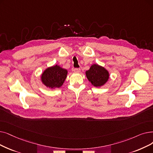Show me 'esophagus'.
Instances as JSON below:
<instances>
[{
	"label": "esophagus",
	"mask_w": 153,
	"mask_h": 153,
	"mask_svg": "<svg viewBox=\"0 0 153 153\" xmlns=\"http://www.w3.org/2000/svg\"><path fill=\"white\" fill-rule=\"evenodd\" d=\"M80 71H81V69H79V68H75V69H74V72L75 73H79V72H80Z\"/></svg>",
	"instance_id": "1"
}]
</instances>
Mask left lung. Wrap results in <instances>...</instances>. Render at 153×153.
Instances as JSON below:
<instances>
[{"label":"left lung","mask_w":153,"mask_h":153,"mask_svg":"<svg viewBox=\"0 0 153 153\" xmlns=\"http://www.w3.org/2000/svg\"><path fill=\"white\" fill-rule=\"evenodd\" d=\"M85 75L92 85L97 88L104 85L109 78V72L104 67L96 64L91 66L85 72Z\"/></svg>","instance_id":"1"}]
</instances>
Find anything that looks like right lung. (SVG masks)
I'll return each mask as SVG.
<instances>
[{
	"label": "right lung",
	"instance_id": "1",
	"mask_svg": "<svg viewBox=\"0 0 153 153\" xmlns=\"http://www.w3.org/2000/svg\"><path fill=\"white\" fill-rule=\"evenodd\" d=\"M68 71L56 65L46 69L41 75L42 82L47 88H59L67 77Z\"/></svg>",
	"mask_w": 153,
	"mask_h": 153
}]
</instances>
